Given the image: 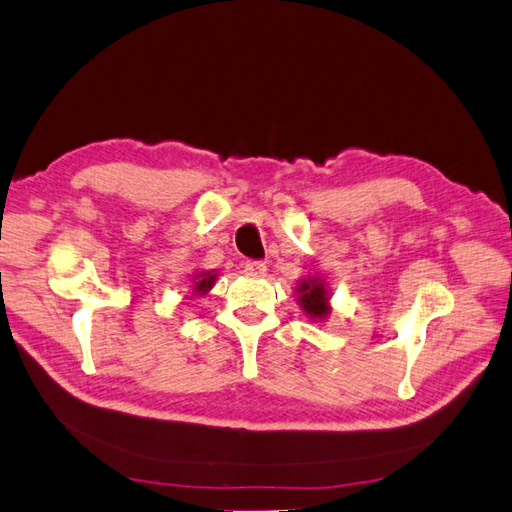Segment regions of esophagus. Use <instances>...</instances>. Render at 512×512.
<instances>
[{
	"mask_svg": "<svg viewBox=\"0 0 512 512\" xmlns=\"http://www.w3.org/2000/svg\"><path fill=\"white\" fill-rule=\"evenodd\" d=\"M266 270H268V268H266L264 261H255V259H251V261H246V264H244V274H246V277H251V279L264 277Z\"/></svg>",
	"mask_w": 512,
	"mask_h": 512,
	"instance_id": "esophagus-1",
	"label": "esophagus"
}]
</instances>
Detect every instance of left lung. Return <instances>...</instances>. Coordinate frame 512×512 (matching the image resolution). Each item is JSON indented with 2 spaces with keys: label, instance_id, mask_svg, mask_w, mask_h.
Listing matches in <instances>:
<instances>
[{
  "label": "left lung",
  "instance_id": "left-lung-1",
  "mask_svg": "<svg viewBox=\"0 0 512 512\" xmlns=\"http://www.w3.org/2000/svg\"><path fill=\"white\" fill-rule=\"evenodd\" d=\"M296 292L300 294V307L305 309L309 318H326L331 313L329 307V292L320 279H307L296 287Z\"/></svg>",
  "mask_w": 512,
  "mask_h": 512
}]
</instances>
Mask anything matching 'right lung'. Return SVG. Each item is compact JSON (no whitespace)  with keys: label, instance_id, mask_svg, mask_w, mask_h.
Returning <instances> with one entry per match:
<instances>
[{"label":"right lung","instance_id":"add662e5","mask_svg":"<svg viewBox=\"0 0 512 512\" xmlns=\"http://www.w3.org/2000/svg\"><path fill=\"white\" fill-rule=\"evenodd\" d=\"M196 278H199L200 281L196 282ZM214 281H216V274H214V272H203V274H196V277H194V294H207L209 290H212Z\"/></svg>","mask_w":512,"mask_h":512}]
</instances>
